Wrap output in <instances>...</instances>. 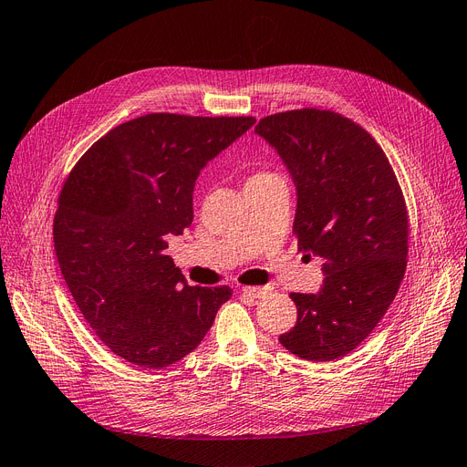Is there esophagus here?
I'll return each mask as SVG.
<instances>
[{
    "label": "esophagus",
    "instance_id": "1",
    "mask_svg": "<svg viewBox=\"0 0 467 467\" xmlns=\"http://www.w3.org/2000/svg\"><path fill=\"white\" fill-rule=\"evenodd\" d=\"M241 291H244V295H247V296H253V298H260V296H265L270 289L268 287H244V289H241Z\"/></svg>",
    "mask_w": 467,
    "mask_h": 467
}]
</instances>
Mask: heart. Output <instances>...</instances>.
Segmentation results:
<instances>
[{
    "instance_id": "b5f03b06",
    "label": "heart",
    "mask_w": 467,
    "mask_h": 467,
    "mask_svg": "<svg viewBox=\"0 0 467 467\" xmlns=\"http://www.w3.org/2000/svg\"><path fill=\"white\" fill-rule=\"evenodd\" d=\"M266 176H274V172H270V171H258L249 180H258V178H266Z\"/></svg>"
}]
</instances>
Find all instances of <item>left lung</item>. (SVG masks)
Here are the masks:
<instances>
[{
  "label": "left lung",
  "mask_w": 467,
  "mask_h": 467,
  "mask_svg": "<svg viewBox=\"0 0 467 467\" xmlns=\"http://www.w3.org/2000/svg\"><path fill=\"white\" fill-rule=\"evenodd\" d=\"M254 132L284 159L296 185L298 251L324 258L320 293H291L289 352L327 362L357 348L395 301L408 260V209L379 143L350 119L295 109L260 119Z\"/></svg>",
  "instance_id": "1"
}]
</instances>
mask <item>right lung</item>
<instances>
[{"instance_id":"obj_1","label":"right lung","mask_w":467,"mask_h":467,"mask_svg":"<svg viewBox=\"0 0 467 467\" xmlns=\"http://www.w3.org/2000/svg\"><path fill=\"white\" fill-rule=\"evenodd\" d=\"M254 117L151 113L93 143L67 176L53 218L59 268L89 327L143 368L182 360L202 341L228 285L192 287L166 235L193 220L201 169Z\"/></svg>"}]
</instances>
